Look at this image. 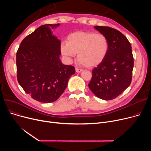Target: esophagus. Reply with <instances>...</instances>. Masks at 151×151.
<instances>
[{"label": "esophagus", "mask_w": 151, "mask_h": 151, "mask_svg": "<svg viewBox=\"0 0 151 151\" xmlns=\"http://www.w3.org/2000/svg\"><path fill=\"white\" fill-rule=\"evenodd\" d=\"M75 70H76V72H77V73H81V71H83L81 69H79V68H76Z\"/></svg>", "instance_id": "obj_1"}]
</instances>
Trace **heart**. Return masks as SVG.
Instances as JSON below:
<instances>
[{"label":"heart","mask_w":151,"mask_h":151,"mask_svg":"<svg viewBox=\"0 0 151 151\" xmlns=\"http://www.w3.org/2000/svg\"><path fill=\"white\" fill-rule=\"evenodd\" d=\"M109 49L108 38L92 32H73L68 35L67 42L60 45L61 53L68 60L78 54V61L88 68L100 65L107 56Z\"/></svg>","instance_id":"b5f03b06"}]
</instances>
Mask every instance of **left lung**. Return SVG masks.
<instances>
[{"label":"left lung","mask_w":151,"mask_h":151,"mask_svg":"<svg viewBox=\"0 0 151 151\" xmlns=\"http://www.w3.org/2000/svg\"><path fill=\"white\" fill-rule=\"evenodd\" d=\"M94 28L108 38L109 49L105 60L93 69L88 86L99 99L112 100L131 83L134 63L132 46L127 38L117 30L99 26Z\"/></svg>","instance_id":"obj_1"}]
</instances>
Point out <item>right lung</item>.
Masks as SVG:
<instances>
[{
    "label": "right lung",
    "instance_id": "right-lung-1",
    "mask_svg": "<svg viewBox=\"0 0 151 151\" xmlns=\"http://www.w3.org/2000/svg\"><path fill=\"white\" fill-rule=\"evenodd\" d=\"M57 24L38 27L20 44L17 53V78L24 91L35 100L50 104L66 89L75 68L60 59V40L52 34Z\"/></svg>",
    "mask_w": 151,
    "mask_h": 151
}]
</instances>
